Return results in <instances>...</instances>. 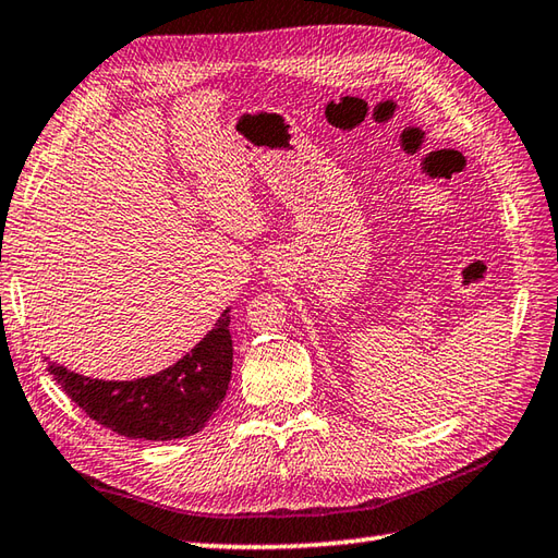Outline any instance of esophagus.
I'll return each instance as SVG.
<instances>
[{
	"label": "esophagus",
	"instance_id": "esophagus-1",
	"mask_svg": "<svg viewBox=\"0 0 558 558\" xmlns=\"http://www.w3.org/2000/svg\"><path fill=\"white\" fill-rule=\"evenodd\" d=\"M266 268H268V270H266V272H268V276H270V272H272V270H270V268H276V266H272V260H270V266H266Z\"/></svg>",
	"mask_w": 558,
	"mask_h": 558
}]
</instances>
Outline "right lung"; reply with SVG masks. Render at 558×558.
<instances>
[{"label": "right lung", "mask_w": 558, "mask_h": 558, "mask_svg": "<svg viewBox=\"0 0 558 558\" xmlns=\"http://www.w3.org/2000/svg\"><path fill=\"white\" fill-rule=\"evenodd\" d=\"M229 310L203 341L157 375L137 379H94L58 363L48 373L86 416L133 440H179L205 428L225 401L232 379Z\"/></svg>", "instance_id": "right-lung-1"}]
</instances>
